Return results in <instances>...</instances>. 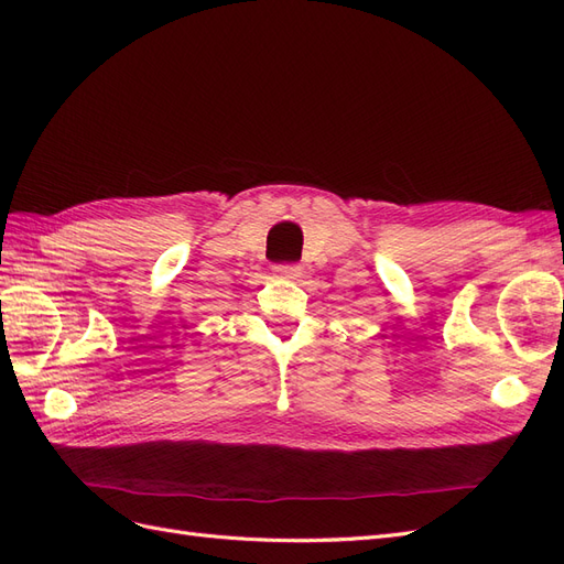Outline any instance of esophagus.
<instances>
[{"label": "esophagus", "mask_w": 564, "mask_h": 564, "mask_svg": "<svg viewBox=\"0 0 564 564\" xmlns=\"http://www.w3.org/2000/svg\"><path fill=\"white\" fill-rule=\"evenodd\" d=\"M272 272H275L278 278H299L301 275V268L294 265V263H282V265H275L272 268Z\"/></svg>", "instance_id": "esophagus-1"}]
</instances>
